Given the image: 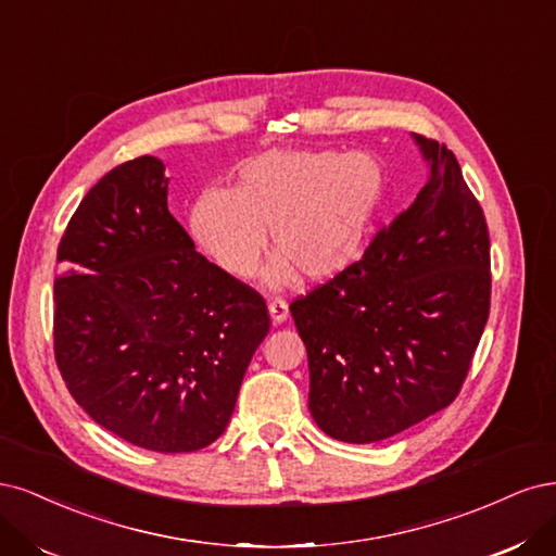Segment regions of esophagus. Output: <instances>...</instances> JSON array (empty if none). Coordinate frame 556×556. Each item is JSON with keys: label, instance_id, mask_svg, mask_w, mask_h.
Masks as SVG:
<instances>
[{"label": "esophagus", "instance_id": "1", "mask_svg": "<svg viewBox=\"0 0 556 556\" xmlns=\"http://www.w3.org/2000/svg\"><path fill=\"white\" fill-rule=\"evenodd\" d=\"M267 309H270V316H273V324L279 326L283 324L286 318H289V302L281 300V298H275L267 302Z\"/></svg>", "mask_w": 556, "mask_h": 556}]
</instances>
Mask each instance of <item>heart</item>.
<instances>
[{
    "label": "heart",
    "mask_w": 556,
    "mask_h": 556,
    "mask_svg": "<svg viewBox=\"0 0 556 556\" xmlns=\"http://www.w3.org/2000/svg\"><path fill=\"white\" fill-rule=\"evenodd\" d=\"M388 191L383 161L369 152L270 150L240 166L232 189L214 187L191 210V230L232 277H249L273 230L279 256L270 286L326 281L361 261Z\"/></svg>",
    "instance_id": "obj_1"
}]
</instances>
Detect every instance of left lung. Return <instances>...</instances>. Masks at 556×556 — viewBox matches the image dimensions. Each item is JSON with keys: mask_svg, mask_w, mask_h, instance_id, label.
Segmentation results:
<instances>
[{"mask_svg": "<svg viewBox=\"0 0 556 556\" xmlns=\"http://www.w3.org/2000/svg\"><path fill=\"white\" fill-rule=\"evenodd\" d=\"M429 180L346 273L291 302L309 410L337 441L395 437L453 404L490 316V232L455 154L414 136Z\"/></svg>", "mask_w": 556, "mask_h": 556, "instance_id": "left-lung-1", "label": "left lung"}]
</instances>
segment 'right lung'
Returning <instances> with one entry per match:
<instances>
[{
	"instance_id": "right-lung-1",
	"label": "right lung",
	"mask_w": 556,
	"mask_h": 556,
	"mask_svg": "<svg viewBox=\"0 0 556 556\" xmlns=\"http://www.w3.org/2000/svg\"><path fill=\"white\" fill-rule=\"evenodd\" d=\"M156 156L87 191L58 247L55 361L85 414L156 453L217 441L270 332L265 300L193 249Z\"/></svg>"
}]
</instances>
